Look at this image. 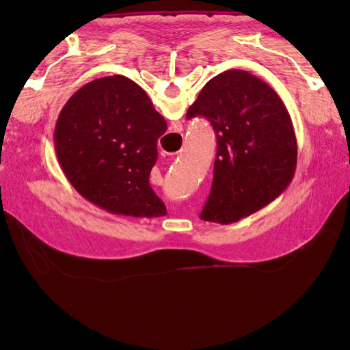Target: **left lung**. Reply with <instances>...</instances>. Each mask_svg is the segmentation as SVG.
<instances>
[{
    "mask_svg": "<svg viewBox=\"0 0 350 350\" xmlns=\"http://www.w3.org/2000/svg\"><path fill=\"white\" fill-rule=\"evenodd\" d=\"M217 133L209 198L200 218L227 226L272 203L292 182L298 146L278 93L247 70L212 78L189 107Z\"/></svg>",
    "mask_w": 350,
    "mask_h": 350,
    "instance_id": "left-lung-1",
    "label": "left lung"
}]
</instances>
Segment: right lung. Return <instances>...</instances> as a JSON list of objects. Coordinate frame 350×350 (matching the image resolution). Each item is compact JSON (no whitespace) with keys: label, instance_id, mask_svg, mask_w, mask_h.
I'll return each instance as SVG.
<instances>
[{"label":"right lung","instance_id":"obj_1","mask_svg":"<svg viewBox=\"0 0 350 350\" xmlns=\"http://www.w3.org/2000/svg\"><path fill=\"white\" fill-rule=\"evenodd\" d=\"M167 123L132 79H94L66 102L57 118V161L70 185L100 209L133 218L167 213L148 176Z\"/></svg>","mask_w":350,"mask_h":350}]
</instances>
